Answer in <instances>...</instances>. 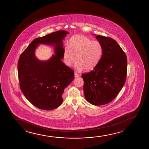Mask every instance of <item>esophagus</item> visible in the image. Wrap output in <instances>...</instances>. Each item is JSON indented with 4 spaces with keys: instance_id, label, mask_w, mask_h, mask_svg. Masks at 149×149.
Returning <instances> with one entry per match:
<instances>
[{
    "instance_id": "34e87169",
    "label": "esophagus",
    "mask_w": 149,
    "mask_h": 149,
    "mask_svg": "<svg viewBox=\"0 0 149 149\" xmlns=\"http://www.w3.org/2000/svg\"><path fill=\"white\" fill-rule=\"evenodd\" d=\"M74 76H75V78L78 77L79 76V75L78 74L76 73H75V75H74Z\"/></svg>"
}]
</instances>
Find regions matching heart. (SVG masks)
Here are the masks:
<instances>
[{
	"instance_id": "obj_1",
	"label": "heart",
	"mask_w": 149,
	"mask_h": 149,
	"mask_svg": "<svg viewBox=\"0 0 149 149\" xmlns=\"http://www.w3.org/2000/svg\"><path fill=\"white\" fill-rule=\"evenodd\" d=\"M103 53L101 44L92 41L88 37L76 35L70 40L68 46L63 50V60L68 66H71L76 57L75 65L78 71L85 69L91 71L98 65Z\"/></svg>"
}]
</instances>
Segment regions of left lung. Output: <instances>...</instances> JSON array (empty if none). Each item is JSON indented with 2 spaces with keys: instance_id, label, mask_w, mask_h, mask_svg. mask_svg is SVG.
<instances>
[{
  "instance_id": "1",
  "label": "left lung",
  "mask_w": 149,
  "mask_h": 149,
  "mask_svg": "<svg viewBox=\"0 0 149 149\" xmlns=\"http://www.w3.org/2000/svg\"><path fill=\"white\" fill-rule=\"evenodd\" d=\"M96 38L102 46V56L93 71L81 76L86 100L94 105H102L111 102L125 84L127 59L114 40L100 35Z\"/></svg>"
}]
</instances>
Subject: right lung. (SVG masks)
<instances>
[{
	"mask_svg": "<svg viewBox=\"0 0 149 149\" xmlns=\"http://www.w3.org/2000/svg\"><path fill=\"white\" fill-rule=\"evenodd\" d=\"M69 33L59 31L38 38L23 52L18 63L20 88L27 99L41 109L57 108L63 101L62 95L74 78L73 71L65 65L63 58V40ZM39 43L52 45L56 55L46 61L35 56Z\"/></svg>",
	"mask_w": 149,
	"mask_h": 149,
	"instance_id": "obj_1",
	"label": "right lung"
}]
</instances>
